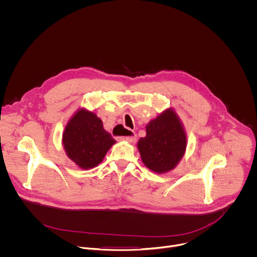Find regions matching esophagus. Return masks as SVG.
Segmentation results:
<instances>
[{
  "label": "esophagus",
  "mask_w": 257,
  "mask_h": 257,
  "mask_svg": "<svg viewBox=\"0 0 257 257\" xmlns=\"http://www.w3.org/2000/svg\"><path fill=\"white\" fill-rule=\"evenodd\" d=\"M127 130H128L129 136L120 137V139H122V140H126V141H128V142H134V141L136 140V134H135V132H133V131H131V130H129V129H127Z\"/></svg>",
  "instance_id": "esophagus-1"
}]
</instances>
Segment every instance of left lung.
<instances>
[{
	"mask_svg": "<svg viewBox=\"0 0 257 257\" xmlns=\"http://www.w3.org/2000/svg\"><path fill=\"white\" fill-rule=\"evenodd\" d=\"M143 163L156 173L175 168L186 149V134L172 109H167L146 126V137L138 141Z\"/></svg>",
	"mask_w": 257,
	"mask_h": 257,
	"instance_id": "1",
	"label": "left lung"
}]
</instances>
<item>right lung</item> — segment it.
<instances>
[{
  "mask_svg": "<svg viewBox=\"0 0 257 257\" xmlns=\"http://www.w3.org/2000/svg\"><path fill=\"white\" fill-rule=\"evenodd\" d=\"M115 142L103 128L102 120L85 109L78 110L63 133L67 156L82 169L93 168L101 163Z\"/></svg>",
  "mask_w": 257,
  "mask_h": 257,
  "instance_id": "obj_1",
  "label": "right lung"
}]
</instances>
